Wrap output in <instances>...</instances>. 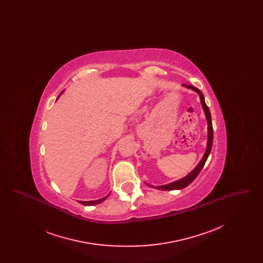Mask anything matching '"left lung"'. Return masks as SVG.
<instances>
[{
    "label": "left lung",
    "mask_w": 263,
    "mask_h": 263,
    "mask_svg": "<svg viewBox=\"0 0 263 263\" xmlns=\"http://www.w3.org/2000/svg\"><path fill=\"white\" fill-rule=\"evenodd\" d=\"M183 87L185 88H190V89H193L194 91H196L199 97H200L201 104H202V107L204 109V112L206 115V119H207V123H208V142H207V149L206 152L203 156V158L201 159L199 163L196 165V167L190 172L186 176H184L183 178L181 179H178L176 181H174L172 183H168V184H165V185H161V186H155V188L157 189H162V190H175V189H182V188L186 187L187 185H189L196 177L197 175H199V173L201 172V170L203 168L204 164L206 163L209 155H210V152L212 149L213 145V126H212V119H211V114H210V110H209V107L206 105L205 103V100H204V96L202 95L200 90L193 86H189V85H185L183 84L182 85Z\"/></svg>",
    "instance_id": "left-lung-1"
}]
</instances>
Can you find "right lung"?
I'll return each instance as SVG.
<instances>
[{
    "label": "right lung",
    "instance_id": "1",
    "mask_svg": "<svg viewBox=\"0 0 263 263\" xmlns=\"http://www.w3.org/2000/svg\"><path fill=\"white\" fill-rule=\"evenodd\" d=\"M62 93V92H61ZM110 194V193H109ZM109 194H107L105 197H103V198H101V199H99V200H93V201H79L81 204H83V205H86V206H90V205H96V204H100L101 203L102 201L105 200L108 196H109Z\"/></svg>",
    "mask_w": 263,
    "mask_h": 263
}]
</instances>
